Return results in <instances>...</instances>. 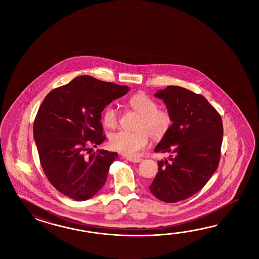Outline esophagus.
I'll list each match as a JSON object with an SVG mask.
<instances>
[{"label": "esophagus", "mask_w": 259, "mask_h": 259, "mask_svg": "<svg viewBox=\"0 0 259 259\" xmlns=\"http://www.w3.org/2000/svg\"><path fill=\"white\" fill-rule=\"evenodd\" d=\"M127 159L132 163H139L143 160L142 158H137V157H127Z\"/></svg>", "instance_id": "1"}]
</instances>
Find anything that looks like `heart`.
<instances>
[{
  "label": "heart",
  "instance_id": "heart-1",
  "mask_svg": "<svg viewBox=\"0 0 259 259\" xmlns=\"http://www.w3.org/2000/svg\"><path fill=\"white\" fill-rule=\"evenodd\" d=\"M127 105L140 115L135 128L136 132H118L113 133L109 139L111 148L130 157L136 156L147 146L149 138L158 141L169 132L173 119L170 112L158 108L155 100L143 93L134 94L127 100ZM119 121L118 112L108 105L103 112V122L107 128H115Z\"/></svg>",
  "mask_w": 259,
  "mask_h": 259
}]
</instances>
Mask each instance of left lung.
I'll return each mask as SVG.
<instances>
[{
  "instance_id": "obj_1",
  "label": "left lung",
  "mask_w": 259,
  "mask_h": 259,
  "mask_svg": "<svg viewBox=\"0 0 259 259\" xmlns=\"http://www.w3.org/2000/svg\"><path fill=\"white\" fill-rule=\"evenodd\" d=\"M163 100L173 124L155 153L169 154L158 161V172L149 186L165 203H177L198 193L217 170L223 139L219 112L201 94L167 86L154 94Z\"/></svg>"
}]
</instances>
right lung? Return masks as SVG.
Returning a JSON list of instances; mask_svg holds the SVG:
<instances>
[{"mask_svg":"<svg viewBox=\"0 0 259 259\" xmlns=\"http://www.w3.org/2000/svg\"><path fill=\"white\" fill-rule=\"evenodd\" d=\"M128 90L79 76L44 98L34 120V140L44 174L58 192L85 201L105 185L118 154L105 150L89 154V146L96 147L105 141L101 113Z\"/></svg>","mask_w":259,"mask_h":259,"instance_id":"1","label":"right lung"}]
</instances>
